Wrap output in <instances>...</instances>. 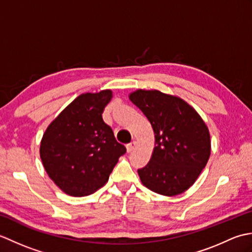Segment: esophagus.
<instances>
[{
	"label": "esophagus",
	"mask_w": 252,
	"mask_h": 252,
	"mask_svg": "<svg viewBox=\"0 0 252 252\" xmlns=\"http://www.w3.org/2000/svg\"><path fill=\"white\" fill-rule=\"evenodd\" d=\"M126 152L127 153H132L133 152V149H134V147H135V143L134 142H132V143H130V144H127V145L126 146Z\"/></svg>",
	"instance_id": "1"
}]
</instances>
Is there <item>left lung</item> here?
I'll return each instance as SVG.
<instances>
[{"label": "left lung", "mask_w": 252, "mask_h": 252, "mask_svg": "<svg viewBox=\"0 0 252 252\" xmlns=\"http://www.w3.org/2000/svg\"><path fill=\"white\" fill-rule=\"evenodd\" d=\"M129 98L151 122L155 134L152 158L137 170L143 185L163 196L182 194L195 183L210 157L208 126L178 96L137 90Z\"/></svg>", "instance_id": "obj_1"}]
</instances>
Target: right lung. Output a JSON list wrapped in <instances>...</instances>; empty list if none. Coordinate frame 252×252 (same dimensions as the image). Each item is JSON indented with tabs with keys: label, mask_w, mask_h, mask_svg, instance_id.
Returning <instances> with one entry per match:
<instances>
[{
	"label": "right lung",
	"mask_w": 252,
	"mask_h": 252,
	"mask_svg": "<svg viewBox=\"0 0 252 252\" xmlns=\"http://www.w3.org/2000/svg\"><path fill=\"white\" fill-rule=\"evenodd\" d=\"M111 98L110 90L79 95L42 137V163L51 180L68 195L83 197L99 189L126 152L101 117Z\"/></svg>",
	"instance_id": "1"
}]
</instances>
